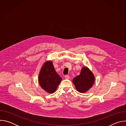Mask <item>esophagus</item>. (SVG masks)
<instances>
[{"mask_svg": "<svg viewBox=\"0 0 126 126\" xmlns=\"http://www.w3.org/2000/svg\"><path fill=\"white\" fill-rule=\"evenodd\" d=\"M65 78L66 79H69L70 78V76L68 75H66L65 76Z\"/></svg>", "mask_w": 126, "mask_h": 126, "instance_id": "esophagus-1", "label": "esophagus"}]
</instances>
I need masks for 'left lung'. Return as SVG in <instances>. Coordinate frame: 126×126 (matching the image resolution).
Returning <instances> with one entry per match:
<instances>
[{
	"label": "left lung",
	"instance_id": "left-lung-1",
	"mask_svg": "<svg viewBox=\"0 0 126 126\" xmlns=\"http://www.w3.org/2000/svg\"><path fill=\"white\" fill-rule=\"evenodd\" d=\"M95 81V77L92 72L87 67L82 68L79 75L74 78L73 82L80 93H85L90 89Z\"/></svg>",
	"mask_w": 126,
	"mask_h": 126
}]
</instances>
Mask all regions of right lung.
I'll list each match as a JSON object with an SVG mask.
<instances>
[{
    "label": "right lung",
    "mask_w": 126,
    "mask_h": 126,
    "mask_svg": "<svg viewBox=\"0 0 126 126\" xmlns=\"http://www.w3.org/2000/svg\"><path fill=\"white\" fill-rule=\"evenodd\" d=\"M61 80L51 61H47L44 64L39 75V84L44 90L49 93H53Z\"/></svg>",
    "instance_id": "add662e5"
}]
</instances>
